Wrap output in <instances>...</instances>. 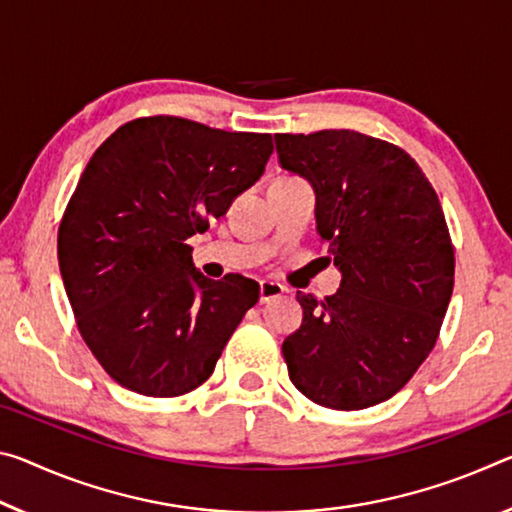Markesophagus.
<instances>
[{
    "label": "esophagus",
    "mask_w": 512,
    "mask_h": 512,
    "mask_svg": "<svg viewBox=\"0 0 512 512\" xmlns=\"http://www.w3.org/2000/svg\"><path fill=\"white\" fill-rule=\"evenodd\" d=\"M285 291L287 289L278 285V282H269V280L259 282V303H269L273 298H280Z\"/></svg>",
    "instance_id": "34e87169"
}]
</instances>
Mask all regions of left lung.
<instances>
[{"mask_svg":"<svg viewBox=\"0 0 512 512\" xmlns=\"http://www.w3.org/2000/svg\"><path fill=\"white\" fill-rule=\"evenodd\" d=\"M282 168L316 193V230L342 271L335 296L298 291L282 344L291 383L330 410L383 403L440 337L456 255L437 193L399 145L353 129L275 134Z\"/></svg>","mask_w":512,"mask_h":512,"instance_id":"left-lung-1","label":"left lung"}]
</instances>
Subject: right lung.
Instances as JSON below:
<instances>
[{"mask_svg":"<svg viewBox=\"0 0 512 512\" xmlns=\"http://www.w3.org/2000/svg\"><path fill=\"white\" fill-rule=\"evenodd\" d=\"M271 152V134L177 116L129 120L95 150L61 218L59 269L81 337L118 385L170 399L214 373L259 285L205 278L186 239L262 177Z\"/></svg>","mask_w":512,"mask_h":512,"instance_id":"1","label":"right lung"}]
</instances>
